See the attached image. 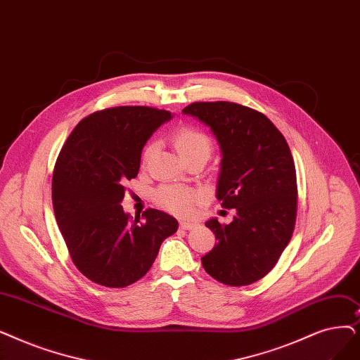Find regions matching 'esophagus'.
Instances as JSON below:
<instances>
[{"label":"esophagus","instance_id":"34e87169","mask_svg":"<svg viewBox=\"0 0 360 360\" xmlns=\"http://www.w3.org/2000/svg\"><path fill=\"white\" fill-rule=\"evenodd\" d=\"M197 226V224H194V222H186V221H182L181 222V228L182 229H193V228H195Z\"/></svg>","mask_w":360,"mask_h":360}]
</instances>
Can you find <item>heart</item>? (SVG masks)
<instances>
[{"label":"heart","mask_w":360,"mask_h":360,"mask_svg":"<svg viewBox=\"0 0 360 360\" xmlns=\"http://www.w3.org/2000/svg\"><path fill=\"white\" fill-rule=\"evenodd\" d=\"M174 144L182 160L190 158V155L195 153L210 154L212 150L210 138L202 131L193 127L179 128L174 134ZM155 148H158V141H151L144 147L141 155L143 165L148 163ZM154 200L162 209L170 213L185 216L193 212L198 201V195L191 190L182 188V186H162V188H159L158 193H155Z\"/></svg>","instance_id":"1"}]
</instances>
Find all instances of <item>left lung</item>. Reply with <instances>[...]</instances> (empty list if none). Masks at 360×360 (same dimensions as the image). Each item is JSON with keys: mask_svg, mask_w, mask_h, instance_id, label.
<instances>
[{"mask_svg": "<svg viewBox=\"0 0 360 360\" xmlns=\"http://www.w3.org/2000/svg\"><path fill=\"white\" fill-rule=\"evenodd\" d=\"M182 113L206 123L222 151L216 197L236 209L229 225L210 219L217 244L205 271L231 287L268 275L288 245L297 216L295 166L284 135L263 113L229 103H193Z\"/></svg>", "mask_w": 360, "mask_h": 360, "instance_id": "8db88e82", "label": "left lung"}]
</instances>
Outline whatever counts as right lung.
Returning a JSON list of instances; mask_svg holds the SVG:
<instances>
[{
  "instance_id": "1",
  "label": "right lung",
  "mask_w": 360,
  "mask_h": 360,
  "mask_svg": "<svg viewBox=\"0 0 360 360\" xmlns=\"http://www.w3.org/2000/svg\"><path fill=\"white\" fill-rule=\"evenodd\" d=\"M172 119L167 110L119 105L76 124L53 174L56 221L75 266L92 283L128 287L141 279L178 221L147 209L144 222L123 212L124 184L138 175L153 132Z\"/></svg>"
}]
</instances>
